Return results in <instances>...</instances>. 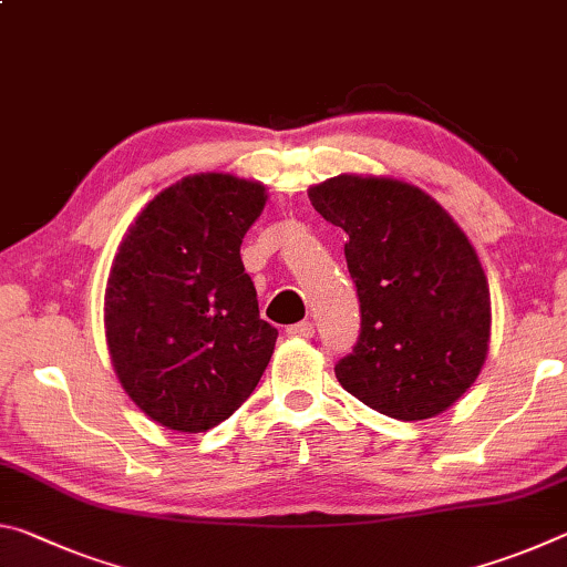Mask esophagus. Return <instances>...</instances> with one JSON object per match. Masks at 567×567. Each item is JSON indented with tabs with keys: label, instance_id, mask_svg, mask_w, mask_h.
Masks as SVG:
<instances>
[{
	"label": "esophagus",
	"instance_id": "1",
	"mask_svg": "<svg viewBox=\"0 0 567 567\" xmlns=\"http://www.w3.org/2000/svg\"><path fill=\"white\" fill-rule=\"evenodd\" d=\"M287 334H290V338H302V340H310L312 334H315V324H312L310 320L295 322V324H290V328H287Z\"/></svg>",
	"mask_w": 567,
	"mask_h": 567
}]
</instances>
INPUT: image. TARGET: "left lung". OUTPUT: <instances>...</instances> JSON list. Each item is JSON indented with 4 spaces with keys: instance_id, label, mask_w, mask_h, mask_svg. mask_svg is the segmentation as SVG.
<instances>
[{
    "instance_id": "1",
    "label": "left lung",
    "mask_w": 567,
    "mask_h": 567,
    "mask_svg": "<svg viewBox=\"0 0 567 567\" xmlns=\"http://www.w3.org/2000/svg\"><path fill=\"white\" fill-rule=\"evenodd\" d=\"M310 203L348 233L360 338L334 364L340 385L395 420H425L473 385L491 342V290L463 229L420 187L340 175Z\"/></svg>"
}]
</instances>
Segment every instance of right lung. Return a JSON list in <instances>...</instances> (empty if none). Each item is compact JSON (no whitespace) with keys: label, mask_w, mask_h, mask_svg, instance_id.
<instances>
[{"label":"right lung","mask_w":567,"mask_h":567,"mask_svg":"<svg viewBox=\"0 0 567 567\" xmlns=\"http://www.w3.org/2000/svg\"><path fill=\"white\" fill-rule=\"evenodd\" d=\"M265 185L223 172L185 177L142 209L114 255L104 332L114 372L145 415L205 433L252 395L277 330L260 320L239 245Z\"/></svg>","instance_id":"obj_1"}]
</instances>
